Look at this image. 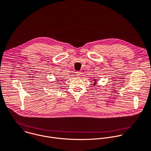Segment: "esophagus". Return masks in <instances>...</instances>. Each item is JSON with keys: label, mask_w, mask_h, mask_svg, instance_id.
<instances>
[{"label": "esophagus", "mask_w": 151, "mask_h": 151, "mask_svg": "<svg viewBox=\"0 0 151 151\" xmlns=\"http://www.w3.org/2000/svg\"><path fill=\"white\" fill-rule=\"evenodd\" d=\"M81 73L80 71H77V72H76V76H77V77L81 76Z\"/></svg>", "instance_id": "1"}]
</instances>
